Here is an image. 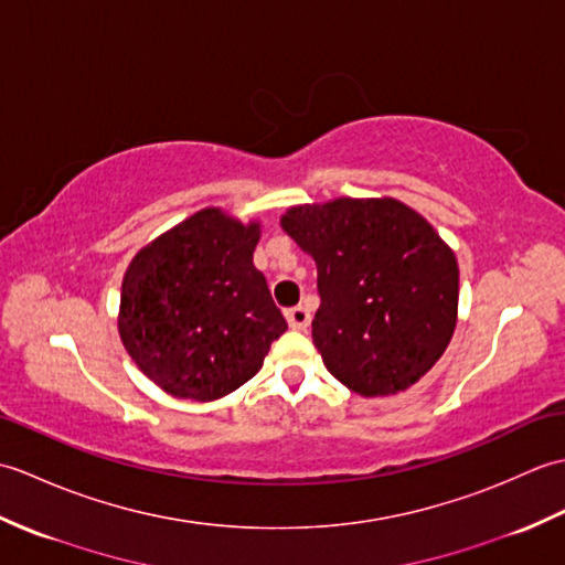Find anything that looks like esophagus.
I'll return each instance as SVG.
<instances>
[{"instance_id":"esophagus-1","label":"esophagus","mask_w":565,"mask_h":565,"mask_svg":"<svg viewBox=\"0 0 565 565\" xmlns=\"http://www.w3.org/2000/svg\"><path fill=\"white\" fill-rule=\"evenodd\" d=\"M286 320L294 330H306L310 326V310L306 306H296L286 310Z\"/></svg>"}]
</instances>
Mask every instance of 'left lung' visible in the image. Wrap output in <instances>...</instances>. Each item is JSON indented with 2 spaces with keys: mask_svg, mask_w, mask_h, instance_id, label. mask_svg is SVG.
I'll return each instance as SVG.
<instances>
[{
  "mask_svg": "<svg viewBox=\"0 0 565 565\" xmlns=\"http://www.w3.org/2000/svg\"><path fill=\"white\" fill-rule=\"evenodd\" d=\"M284 231L318 267L313 344L330 374L374 398L413 386L447 350L459 267L423 215L395 199L296 206Z\"/></svg>",
  "mask_w": 565,
  "mask_h": 565,
  "instance_id": "obj_1",
  "label": "left lung"
}]
</instances>
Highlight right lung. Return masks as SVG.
Wrapping results in <instances>:
<instances>
[{"instance_id":"add662e5","label":"right lung","mask_w":565,"mask_h":565,"mask_svg":"<svg viewBox=\"0 0 565 565\" xmlns=\"http://www.w3.org/2000/svg\"><path fill=\"white\" fill-rule=\"evenodd\" d=\"M259 225L199 211L140 249L124 276V347L177 398L215 401L262 369L286 332L264 274L252 264Z\"/></svg>"}]
</instances>
